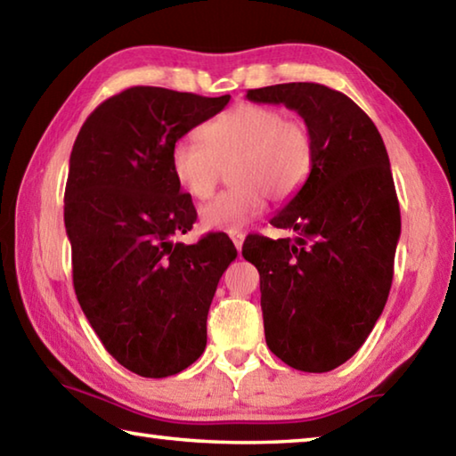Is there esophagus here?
Segmentation results:
<instances>
[{
    "label": "esophagus",
    "mask_w": 456,
    "mask_h": 456,
    "mask_svg": "<svg viewBox=\"0 0 456 456\" xmlns=\"http://www.w3.org/2000/svg\"><path fill=\"white\" fill-rule=\"evenodd\" d=\"M229 237H231V241H233V245L237 247V251H241L243 241H245V233H241V231H231Z\"/></svg>",
    "instance_id": "obj_1"
}]
</instances>
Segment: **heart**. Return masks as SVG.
Returning <instances> with one entry per match:
<instances>
[{"label":"heart","instance_id":"1","mask_svg":"<svg viewBox=\"0 0 456 456\" xmlns=\"http://www.w3.org/2000/svg\"><path fill=\"white\" fill-rule=\"evenodd\" d=\"M197 141L181 138L171 146L168 165L176 184L192 199L205 200L227 165L233 184L200 207L205 229H241L265 209L267 197L281 203L296 195L314 165L310 128L265 104L233 106L205 122Z\"/></svg>","mask_w":456,"mask_h":456}]
</instances>
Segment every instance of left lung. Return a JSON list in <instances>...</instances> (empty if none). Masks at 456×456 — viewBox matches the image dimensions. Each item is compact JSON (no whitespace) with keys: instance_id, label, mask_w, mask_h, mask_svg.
Returning a JSON list of instances; mask_svg holds the SVG:
<instances>
[{"instance_id":"8db88e82","label":"left lung","mask_w":456,"mask_h":456,"mask_svg":"<svg viewBox=\"0 0 456 456\" xmlns=\"http://www.w3.org/2000/svg\"><path fill=\"white\" fill-rule=\"evenodd\" d=\"M247 100L296 110L314 141L310 176L272 219L296 237L243 243L265 342L291 368L330 372L366 342L390 293L400 207L388 152L368 114L323 84H275Z\"/></svg>"}]
</instances>
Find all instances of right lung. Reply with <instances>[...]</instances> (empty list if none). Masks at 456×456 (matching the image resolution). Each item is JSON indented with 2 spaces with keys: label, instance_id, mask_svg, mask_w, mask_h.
Segmentation results:
<instances>
[{
  "label": "right lung",
  "instance_id": "1",
  "mask_svg": "<svg viewBox=\"0 0 456 456\" xmlns=\"http://www.w3.org/2000/svg\"><path fill=\"white\" fill-rule=\"evenodd\" d=\"M229 98L133 86L76 136L64 195L74 291L108 354L138 376L179 374L203 354L215 289L237 257L223 233L173 241L197 211L168 165L171 146Z\"/></svg>",
  "mask_w": 456,
  "mask_h": 456
}]
</instances>
